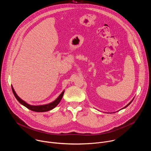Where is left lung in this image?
Returning <instances> with one entry per match:
<instances>
[{"label": "left lung", "instance_id": "left-lung-1", "mask_svg": "<svg viewBox=\"0 0 151 151\" xmlns=\"http://www.w3.org/2000/svg\"><path fill=\"white\" fill-rule=\"evenodd\" d=\"M133 100H132V101H130V103H128V104H127V106H125V107H123V108H122V109H124V108H125V107H127V106H128V105H129V104H130V103H132V101H133Z\"/></svg>", "mask_w": 151, "mask_h": 151}]
</instances>
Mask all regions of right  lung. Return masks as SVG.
Instances as JSON below:
<instances>
[{
	"label": "right lung",
	"mask_w": 151,
	"mask_h": 151,
	"mask_svg": "<svg viewBox=\"0 0 151 151\" xmlns=\"http://www.w3.org/2000/svg\"><path fill=\"white\" fill-rule=\"evenodd\" d=\"M12 87V92H13V94L14 95V96L15 97V98L17 99V100L21 104H23V106H24L25 107H26L27 109L32 111H34V112H47V111H51L52 110V109H54V107H55L60 102L62 97H63V96L64 94V91H63L61 94L58 97V98L54 100V101L49 103V104H44V105H39V106H33V105H30V104H29L28 103H27L26 101H24V100H23L22 99H21L18 96L17 94H16V93L15 92L14 90V88L12 86H11Z\"/></svg>",
	"instance_id": "right-lung-1"
}]
</instances>
